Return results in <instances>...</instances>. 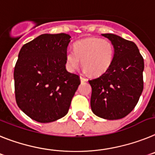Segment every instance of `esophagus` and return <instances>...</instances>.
<instances>
[{
    "instance_id": "1",
    "label": "esophagus",
    "mask_w": 155,
    "mask_h": 155,
    "mask_svg": "<svg viewBox=\"0 0 155 155\" xmlns=\"http://www.w3.org/2000/svg\"><path fill=\"white\" fill-rule=\"evenodd\" d=\"M79 78H80V81H81V83H84V82H86L87 80L86 78H84L83 76H80V77Z\"/></svg>"
}]
</instances>
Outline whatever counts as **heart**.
I'll return each mask as SVG.
<instances>
[{
    "instance_id": "b5f03b06",
    "label": "heart",
    "mask_w": 155,
    "mask_h": 155,
    "mask_svg": "<svg viewBox=\"0 0 155 155\" xmlns=\"http://www.w3.org/2000/svg\"><path fill=\"white\" fill-rule=\"evenodd\" d=\"M114 58V47L110 41L97 37L83 39L74 45V51L65 53V65L71 72H75L81 63L83 71L94 76H100L111 66Z\"/></svg>"
}]
</instances>
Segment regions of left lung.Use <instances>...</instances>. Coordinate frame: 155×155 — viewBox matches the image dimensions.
<instances>
[{
    "mask_svg": "<svg viewBox=\"0 0 155 155\" xmlns=\"http://www.w3.org/2000/svg\"><path fill=\"white\" fill-rule=\"evenodd\" d=\"M101 35L112 44L114 58L104 73L89 80L91 110L104 119H120L134 110L142 94L144 62L134 42L112 33Z\"/></svg>",
    "mask_w": 155,
    "mask_h": 155,
    "instance_id": "1",
    "label": "left lung"
}]
</instances>
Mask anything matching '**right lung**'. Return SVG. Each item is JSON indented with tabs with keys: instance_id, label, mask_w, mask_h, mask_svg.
Returning a JSON list of instances; mask_svg holds the SVG:
<instances>
[{
	"instance_id": "add662e5",
	"label": "right lung",
	"mask_w": 155,
	"mask_h": 155,
	"mask_svg": "<svg viewBox=\"0 0 155 155\" xmlns=\"http://www.w3.org/2000/svg\"><path fill=\"white\" fill-rule=\"evenodd\" d=\"M71 37L42 34L24 44L14 70L18 107L38 122H51L68 113L80 84L78 75L65 68V53Z\"/></svg>"
}]
</instances>
